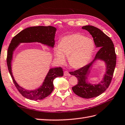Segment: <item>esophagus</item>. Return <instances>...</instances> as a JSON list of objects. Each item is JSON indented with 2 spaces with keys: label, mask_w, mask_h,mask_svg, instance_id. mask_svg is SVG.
I'll return each mask as SVG.
<instances>
[{
  "label": "esophagus",
  "mask_w": 125,
  "mask_h": 125,
  "mask_svg": "<svg viewBox=\"0 0 125 125\" xmlns=\"http://www.w3.org/2000/svg\"><path fill=\"white\" fill-rule=\"evenodd\" d=\"M63 74H64L65 76H68V75L70 76V73H68V71H65L64 73H63Z\"/></svg>",
  "instance_id": "obj_1"
}]
</instances>
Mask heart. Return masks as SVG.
I'll return each mask as SVG.
<instances>
[{
  "label": "heart",
  "mask_w": 125,
  "mask_h": 125,
  "mask_svg": "<svg viewBox=\"0 0 125 125\" xmlns=\"http://www.w3.org/2000/svg\"><path fill=\"white\" fill-rule=\"evenodd\" d=\"M95 49V44L90 38L74 34L62 38L59 45L54 49V56L58 62L63 64L66 57L72 67L81 68L87 65L91 59Z\"/></svg>",
  "instance_id": "b5f03b06"
}]
</instances>
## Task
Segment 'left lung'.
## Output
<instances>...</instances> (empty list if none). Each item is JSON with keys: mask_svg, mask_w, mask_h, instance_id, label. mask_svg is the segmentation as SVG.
Wrapping results in <instances>:
<instances>
[{"mask_svg": "<svg viewBox=\"0 0 125 125\" xmlns=\"http://www.w3.org/2000/svg\"><path fill=\"white\" fill-rule=\"evenodd\" d=\"M82 28L87 30L91 35L96 47L99 50L91 62L70 73L78 79L77 84L72 87L73 92L82 98H91L101 95L109 87L116 65V54L112 40L102 30L90 25L82 27ZM97 60L105 62L106 72L101 82L98 84H92L88 82L87 76L90 70Z\"/></svg>", "mask_w": 125, "mask_h": 125, "instance_id": "left-lung-1", "label": "left lung"}]
</instances>
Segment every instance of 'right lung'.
Masks as SVG:
<instances>
[{
    "label": "right lung",
    "instance_id": "add662e5",
    "mask_svg": "<svg viewBox=\"0 0 125 125\" xmlns=\"http://www.w3.org/2000/svg\"><path fill=\"white\" fill-rule=\"evenodd\" d=\"M57 29L52 26H35L24 29L15 36L10 42L7 51V64L8 69L15 87L24 97L30 100H41L50 95L54 89L53 80L57 77L63 76L62 67L50 69L42 85L33 90H26L20 87L14 78L12 72V60L13 52L20 43H40L53 48Z\"/></svg>",
    "mask_w": 125,
    "mask_h": 125
}]
</instances>
